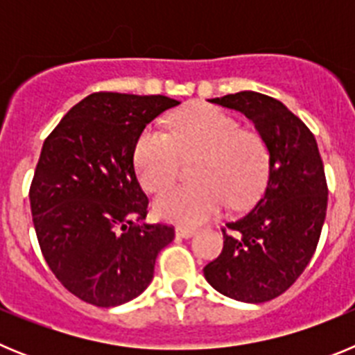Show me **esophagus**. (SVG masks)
Masks as SVG:
<instances>
[{
	"mask_svg": "<svg viewBox=\"0 0 355 355\" xmlns=\"http://www.w3.org/2000/svg\"><path fill=\"white\" fill-rule=\"evenodd\" d=\"M193 234H196V229L192 227H183V225H178V227H175V236L188 240V238H192Z\"/></svg>",
	"mask_w": 355,
	"mask_h": 355,
	"instance_id": "obj_1",
	"label": "esophagus"
}]
</instances>
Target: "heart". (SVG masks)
I'll return each instance as SVG.
<instances>
[{
    "label": "heart",
    "mask_w": 355,
    "mask_h": 355,
    "mask_svg": "<svg viewBox=\"0 0 355 355\" xmlns=\"http://www.w3.org/2000/svg\"><path fill=\"white\" fill-rule=\"evenodd\" d=\"M200 155L193 178L159 193L153 202L158 218L199 225L229 205L243 209L258 199L268 178L270 153L258 133L240 130L236 119L213 106L193 105L175 112L168 135L146 130L135 144L137 178L147 192H162L178 175L180 156Z\"/></svg>",
    "instance_id": "heart-1"
}]
</instances>
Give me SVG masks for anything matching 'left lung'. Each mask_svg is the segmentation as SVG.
Listing matches in <instances>:
<instances>
[{
	"label": "left lung",
	"mask_w": 355,
	"mask_h": 355,
	"mask_svg": "<svg viewBox=\"0 0 355 355\" xmlns=\"http://www.w3.org/2000/svg\"><path fill=\"white\" fill-rule=\"evenodd\" d=\"M245 115L270 153L261 199L227 222L224 249L205 266L218 293L240 302L272 300L297 281L318 245L327 211L324 163L313 133L281 101L243 90L208 99Z\"/></svg>",
	"instance_id": "left-lung-1"
}]
</instances>
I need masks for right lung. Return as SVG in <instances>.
<instances>
[{"label": "right lung", "mask_w": 355, "mask_h": 355, "mask_svg": "<svg viewBox=\"0 0 355 355\" xmlns=\"http://www.w3.org/2000/svg\"><path fill=\"white\" fill-rule=\"evenodd\" d=\"M180 101L165 96L90 94L44 142L30 188L44 259L78 299L115 307L153 281L174 229L147 224V197L133 165L149 122Z\"/></svg>", "instance_id": "obj_1"}]
</instances>
